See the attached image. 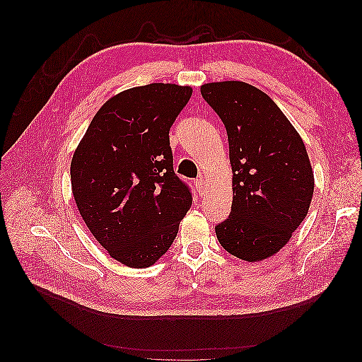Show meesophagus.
Segmentation results:
<instances>
[{
	"label": "esophagus",
	"instance_id": "esophagus-1",
	"mask_svg": "<svg viewBox=\"0 0 362 362\" xmlns=\"http://www.w3.org/2000/svg\"><path fill=\"white\" fill-rule=\"evenodd\" d=\"M194 185H196V190L199 192V194L203 196V194H204V181H203V178L196 180V181H194Z\"/></svg>",
	"mask_w": 362,
	"mask_h": 362
}]
</instances>
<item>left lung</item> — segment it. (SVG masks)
<instances>
[{"label":"left lung","mask_w":362,"mask_h":362,"mask_svg":"<svg viewBox=\"0 0 362 362\" xmlns=\"http://www.w3.org/2000/svg\"><path fill=\"white\" fill-rule=\"evenodd\" d=\"M202 97L226 125L233 204L215 227L228 253L257 262L277 253L305 219L314 174L305 144L280 107L240 81L204 83Z\"/></svg>","instance_id":"8db88e82"}]
</instances>
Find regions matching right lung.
I'll return each instance as SVG.
<instances>
[{"mask_svg": "<svg viewBox=\"0 0 362 362\" xmlns=\"http://www.w3.org/2000/svg\"><path fill=\"white\" fill-rule=\"evenodd\" d=\"M193 90L148 83L101 106L74 153L72 193L82 219L116 261L147 268L174 243L192 208L174 170L169 129Z\"/></svg>", "mask_w": 362, "mask_h": 362, "instance_id": "right-lung-1", "label": "right lung"}]
</instances>
